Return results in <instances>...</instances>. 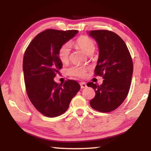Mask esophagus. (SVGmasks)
<instances>
[{"label":"esophagus","mask_w":151,"mask_h":151,"mask_svg":"<svg viewBox=\"0 0 151 151\" xmlns=\"http://www.w3.org/2000/svg\"><path fill=\"white\" fill-rule=\"evenodd\" d=\"M80 85H81V88H84L86 87V84L85 83V82H81Z\"/></svg>","instance_id":"obj_1"}]
</instances>
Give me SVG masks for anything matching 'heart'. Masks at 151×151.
I'll return each instance as SVG.
<instances>
[{"label":"heart","mask_w":151,"mask_h":151,"mask_svg":"<svg viewBox=\"0 0 151 151\" xmlns=\"http://www.w3.org/2000/svg\"><path fill=\"white\" fill-rule=\"evenodd\" d=\"M75 45L84 51L86 55L93 54L95 50V42L90 37L86 36H81L75 40ZM70 47L68 43H65L59 48L58 51V57L61 63H66L69 59ZM88 70V68L85 66H72L67 69L68 75L76 77H84Z\"/></svg>","instance_id":"b5f03b06"}]
</instances>
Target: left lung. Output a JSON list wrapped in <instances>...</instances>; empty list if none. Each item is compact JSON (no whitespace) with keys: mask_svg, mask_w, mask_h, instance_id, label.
Here are the masks:
<instances>
[{"mask_svg":"<svg viewBox=\"0 0 151 151\" xmlns=\"http://www.w3.org/2000/svg\"><path fill=\"white\" fill-rule=\"evenodd\" d=\"M89 35L98 43L99 55L94 75L103 76L99 86L87 83L95 91L90 101L93 109L101 112H111L121 105L129 93L133 63L126 44L118 35L110 30H91Z\"/></svg>","mask_w":151,"mask_h":151,"instance_id":"1","label":"left lung"}]
</instances>
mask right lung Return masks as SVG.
<instances>
[{"label": "right lung", "mask_w": 151, "mask_h": 151, "mask_svg": "<svg viewBox=\"0 0 151 151\" xmlns=\"http://www.w3.org/2000/svg\"><path fill=\"white\" fill-rule=\"evenodd\" d=\"M78 32L45 30L36 36L25 50L22 67L27 95L36 109L46 116L63 114L81 88L74 80L68 79L63 84L54 81L63 67L58 49Z\"/></svg>", "instance_id": "add662e5"}]
</instances>
